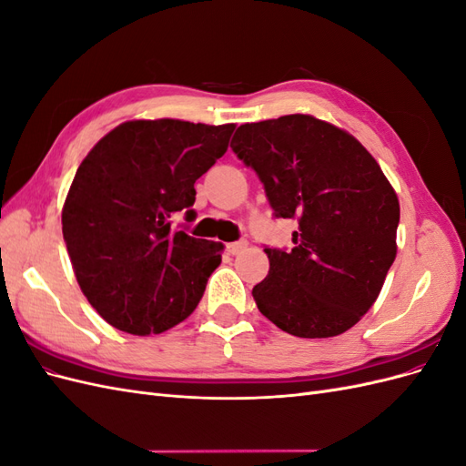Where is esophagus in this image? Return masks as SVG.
Wrapping results in <instances>:
<instances>
[{"instance_id": "obj_1", "label": "esophagus", "mask_w": 466, "mask_h": 466, "mask_svg": "<svg viewBox=\"0 0 466 466\" xmlns=\"http://www.w3.org/2000/svg\"><path fill=\"white\" fill-rule=\"evenodd\" d=\"M247 247H248V243L245 241V238H241V241L229 243V245H228V252H229V255H241L243 250H247Z\"/></svg>"}]
</instances>
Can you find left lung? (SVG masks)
Instances as JSON below:
<instances>
[{
  "instance_id": "1",
  "label": "left lung",
  "mask_w": 466,
  "mask_h": 466,
  "mask_svg": "<svg viewBox=\"0 0 466 466\" xmlns=\"http://www.w3.org/2000/svg\"><path fill=\"white\" fill-rule=\"evenodd\" d=\"M231 149L276 218L298 219L291 250L264 248L258 311L299 338H330L370 311L397 257V192L354 136L309 115L238 126Z\"/></svg>"
}]
</instances>
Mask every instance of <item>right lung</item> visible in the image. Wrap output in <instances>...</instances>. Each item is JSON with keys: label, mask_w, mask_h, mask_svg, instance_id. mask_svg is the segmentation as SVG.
I'll return each instance as SVG.
<instances>
[{"label": "right lung", "mask_w": 466, "mask_h": 466, "mask_svg": "<svg viewBox=\"0 0 466 466\" xmlns=\"http://www.w3.org/2000/svg\"><path fill=\"white\" fill-rule=\"evenodd\" d=\"M235 124L130 120L81 161L62 209L77 284L112 327L159 334L200 303L223 245L173 228L196 218L194 182L228 151Z\"/></svg>", "instance_id": "add662e5"}]
</instances>
